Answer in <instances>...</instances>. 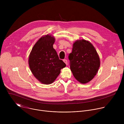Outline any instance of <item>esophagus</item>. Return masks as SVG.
Instances as JSON below:
<instances>
[{"mask_svg":"<svg viewBox=\"0 0 124 124\" xmlns=\"http://www.w3.org/2000/svg\"><path fill=\"white\" fill-rule=\"evenodd\" d=\"M63 61L64 62V63H65L66 65H67V64H68V61H67V60H66V59H64V60H63Z\"/></svg>","mask_w":124,"mask_h":124,"instance_id":"obj_1","label":"esophagus"}]
</instances>
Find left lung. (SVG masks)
Here are the masks:
<instances>
[{"mask_svg":"<svg viewBox=\"0 0 124 124\" xmlns=\"http://www.w3.org/2000/svg\"><path fill=\"white\" fill-rule=\"evenodd\" d=\"M70 70L76 79L81 83L91 81L97 74L100 60L92 44L85 40L73 44L72 52L69 55Z\"/></svg>","mask_w":124,"mask_h":124,"instance_id":"left-lung-1","label":"left lung"}]
</instances>
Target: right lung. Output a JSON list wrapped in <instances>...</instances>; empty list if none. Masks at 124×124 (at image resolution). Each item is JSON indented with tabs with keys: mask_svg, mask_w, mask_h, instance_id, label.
Listing matches in <instances>:
<instances>
[{
	"mask_svg": "<svg viewBox=\"0 0 124 124\" xmlns=\"http://www.w3.org/2000/svg\"><path fill=\"white\" fill-rule=\"evenodd\" d=\"M54 42V38L49 35L41 37L34 46L29 56V65L33 75L45 84L54 82L61 69L66 66L53 47Z\"/></svg>",
	"mask_w": 124,
	"mask_h": 124,
	"instance_id": "add662e5",
	"label": "right lung"
}]
</instances>
